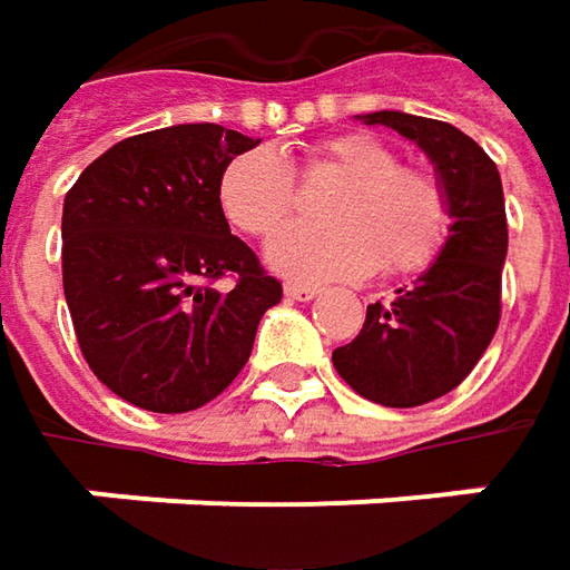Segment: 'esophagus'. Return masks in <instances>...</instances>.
Returning <instances> with one entry per match:
<instances>
[{
    "mask_svg": "<svg viewBox=\"0 0 570 570\" xmlns=\"http://www.w3.org/2000/svg\"><path fill=\"white\" fill-rule=\"evenodd\" d=\"M317 295V285H301V282H288V285H285V297H288V301H314Z\"/></svg>",
    "mask_w": 570,
    "mask_h": 570,
    "instance_id": "esophagus-1",
    "label": "esophagus"
}]
</instances>
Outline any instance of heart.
<instances>
[{
  "instance_id": "heart-1",
  "label": "heart",
  "mask_w": 570,
  "mask_h": 570,
  "mask_svg": "<svg viewBox=\"0 0 570 570\" xmlns=\"http://www.w3.org/2000/svg\"><path fill=\"white\" fill-rule=\"evenodd\" d=\"M301 174H340L323 199L326 222L285 228L269 240L273 269L292 278H358L381 266L390 275L428 269L448 244L453 212L444 184L419 167H403L393 145L371 132L330 136L301 158ZM218 203L234 228L253 237L278 230L297 208L292 165L273 148L230 158L218 180Z\"/></svg>"
}]
</instances>
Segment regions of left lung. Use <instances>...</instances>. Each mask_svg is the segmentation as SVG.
Returning <instances> with one entry per match:
<instances>
[{"mask_svg": "<svg viewBox=\"0 0 570 570\" xmlns=\"http://www.w3.org/2000/svg\"><path fill=\"white\" fill-rule=\"evenodd\" d=\"M412 139L431 158L453 212L444 250L409 288L367 304L362 333L333 352L340 377L371 403L425 405L460 386L501 320L508 256L504 189L494 161L456 126L400 110L358 117Z\"/></svg>", "mask_w": 570, "mask_h": 570, "instance_id": "left-lung-1", "label": "left lung"}]
</instances>
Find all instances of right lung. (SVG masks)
Masks as SVG:
<instances>
[{"instance_id":"add662e5","label":"right lung","mask_w":570,"mask_h":570,"mask_svg":"<svg viewBox=\"0 0 570 570\" xmlns=\"http://www.w3.org/2000/svg\"><path fill=\"white\" fill-rule=\"evenodd\" d=\"M259 139L180 122L107 148L62 203V292L88 367L126 403L189 412L247 364L282 282L218 203L230 158ZM232 275L228 293L210 282Z\"/></svg>"}]
</instances>
